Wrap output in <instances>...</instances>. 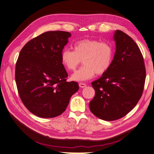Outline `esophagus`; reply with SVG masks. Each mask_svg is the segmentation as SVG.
<instances>
[{"instance_id":"1","label":"esophagus","mask_w":154,"mask_h":154,"mask_svg":"<svg viewBox=\"0 0 154 154\" xmlns=\"http://www.w3.org/2000/svg\"><path fill=\"white\" fill-rule=\"evenodd\" d=\"M79 87L81 88H85L87 87V85H86L85 83H80L79 84Z\"/></svg>"}]
</instances>
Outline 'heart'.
Returning a JSON list of instances; mask_svg holds the SVG:
<instances>
[{
	"label": "heart",
	"instance_id": "b5f03b06",
	"mask_svg": "<svg viewBox=\"0 0 154 154\" xmlns=\"http://www.w3.org/2000/svg\"><path fill=\"white\" fill-rule=\"evenodd\" d=\"M73 51L65 49L61 53V60L67 69L75 71L82 60L84 65L71 75V79L85 81L101 75L109 70L113 62L114 48L112 44L96 39L85 38L76 41Z\"/></svg>",
	"mask_w": 154,
	"mask_h": 154
}]
</instances>
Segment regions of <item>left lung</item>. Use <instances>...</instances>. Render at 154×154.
Instances as JSON below:
<instances>
[{
	"mask_svg": "<svg viewBox=\"0 0 154 154\" xmlns=\"http://www.w3.org/2000/svg\"><path fill=\"white\" fill-rule=\"evenodd\" d=\"M116 51L110 68L92 83L94 98L91 112L104 121H114L133 109L141 98L146 79L144 58L133 39L120 30L114 33Z\"/></svg>",
	"mask_w": 154,
	"mask_h": 154,
	"instance_id": "8db88e82",
	"label": "left lung"
}]
</instances>
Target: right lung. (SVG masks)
<instances>
[{"label": "right lung", "mask_w": 154, "mask_h": 154, "mask_svg": "<svg viewBox=\"0 0 154 154\" xmlns=\"http://www.w3.org/2000/svg\"><path fill=\"white\" fill-rule=\"evenodd\" d=\"M69 32L51 31L29 41L16 64L15 79L21 101L34 115L52 118L61 115L79 90L68 76L61 53L71 37Z\"/></svg>", "instance_id": "right-lung-1"}]
</instances>
